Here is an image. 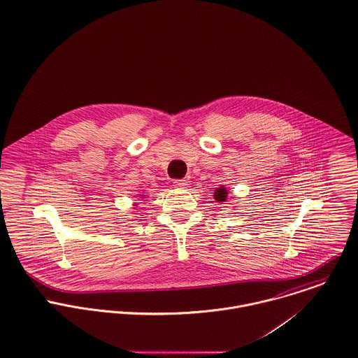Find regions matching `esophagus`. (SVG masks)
<instances>
[{"label": "esophagus", "mask_w": 358, "mask_h": 358, "mask_svg": "<svg viewBox=\"0 0 358 358\" xmlns=\"http://www.w3.org/2000/svg\"><path fill=\"white\" fill-rule=\"evenodd\" d=\"M173 187L177 188V189L187 188V187H188V181H187V180H174V181H173Z\"/></svg>", "instance_id": "34e87169"}]
</instances>
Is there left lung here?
Listing matches in <instances>:
<instances>
[{
    "mask_svg": "<svg viewBox=\"0 0 358 358\" xmlns=\"http://www.w3.org/2000/svg\"><path fill=\"white\" fill-rule=\"evenodd\" d=\"M215 195V199L217 202H220V203H222V202H225L227 201V196H228V189L224 187V185H220V188H217L215 192H213Z\"/></svg>",
    "mask_w": 358,
    "mask_h": 358,
    "instance_id": "1",
    "label": "left lung"
}]
</instances>
